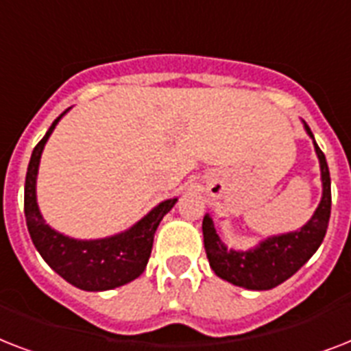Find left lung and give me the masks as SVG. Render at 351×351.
Instances as JSON below:
<instances>
[{
  "label": "left lung",
  "mask_w": 351,
  "mask_h": 351,
  "mask_svg": "<svg viewBox=\"0 0 351 351\" xmlns=\"http://www.w3.org/2000/svg\"><path fill=\"white\" fill-rule=\"evenodd\" d=\"M306 132L313 138V132L304 123ZM315 153L321 162L322 178V198L315 213L308 220L304 228L293 233L269 237L264 242L250 251H233L222 244L217 234L213 220L209 215L204 217V247L208 253L209 266L220 278L245 289H271L284 280H288L293 273H297L310 256L317 251L324 240V234L330 222L332 211V187H330V169H328L326 156L322 153L317 142Z\"/></svg>",
  "instance_id": "obj_1"
}]
</instances>
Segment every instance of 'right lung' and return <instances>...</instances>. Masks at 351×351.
<instances>
[{"label": "right lung", "instance_id": "obj_1", "mask_svg": "<svg viewBox=\"0 0 351 351\" xmlns=\"http://www.w3.org/2000/svg\"><path fill=\"white\" fill-rule=\"evenodd\" d=\"M67 112V111H65ZM63 112V114H65ZM52 121L30 156L25 178V219L30 239L43 261L67 282L85 291H106L118 288L140 277L147 266L153 250L154 231L160 220L176 204V198L165 200L143 217L131 230L100 240H76L58 233L45 224L36 202V176L41 151L54 131L60 118Z\"/></svg>", "mask_w": 351, "mask_h": 351}]
</instances>
